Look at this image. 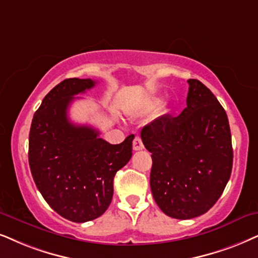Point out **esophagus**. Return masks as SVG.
Masks as SVG:
<instances>
[{
	"instance_id": "34e87169",
	"label": "esophagus",
	"mask_w": 258,
	"mask_h": 258,
	"mask_svg": "<svg viewBox=\"0 0 258 258\" xmlns=\"http://www.w3.org/2000/svg\"><path fill=\"white\" fill-rule=\"evenodd\" d=\"M143 149H144V144H143L142 139H140L139 137H136L135 140H133V150H135V151H139V150Z\"/></svg>"
}]
</instances>
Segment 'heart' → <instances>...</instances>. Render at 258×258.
Instances as JSON below:
<instances>
[{"mask_svg": "<svg viewBox=\"0 0 258 258\" xmlns=\"http://www.w3.org/2000/svg\"><path fill=\"white\" fill-rule=\"evenodd\" d=\"M158 103H159V101H155V102H152L151 105H149V106H146V107H144V108H142V109H139L138 112H137V114H138V115H143V114H145V113H148V112H150V110L151 109H153V108H156V107L158 106Z\"/></svg>", "mask_w": 258, "mask_h": 258, "instance_id": "heart-1", "label": "heart"}]
</instances>
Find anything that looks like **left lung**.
Here are the masks:
<instances>
[{"mask_svg": "<svg viewBox=\"0 0 258 258\" xmlns=\"http://www.w3.org/2000/svg\"><path fill=\"white\" fill-rule=\"evenodd\" d=\"M187 107L162 115L140 132L152 153L150 187L162 212L175 219L205 214L223 194L233 150L226 112L198 80H188Z\"/></svg>", "mask_w": 258, "mask_h": 258, "instance_id": "left-lung-1", "label": "left lung"}]
</instances>
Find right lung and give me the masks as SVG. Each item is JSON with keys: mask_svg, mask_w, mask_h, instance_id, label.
I'll use <instances>...</instances> for the list:
<instances>
[{"mask_svg": "<svg viewBox=\"0 0 258 258\" xmlns=\"http://www.w3.org/2000/svg\"><path fill=\"white\" fill-rule=\"evenodd\" d=\"M95 84L90 78L57 84L34 113L29 131L28 162L35 185L52 210L74 223L105 213L114 176L132 157L133 135L113 145L100 138L97 130L69 120L74 96Z\"/></svg>", "mask_w": 258, "mask_h": 258, "instance_id": "1", "label": "right lung"}]
</instances>
